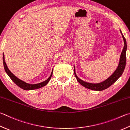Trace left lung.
<instances>
[{"label":"left lung","mask_w":130,"mask_h":130,"mask_svg":"<svg viewBox=\"0 0 130 130\" xmlns=\"http://www.w3.org/2000/svg\"><path fill=\"white\" fill-rule=\"evenodd\" d=\"M120 32L121 33L123 39L124 40V45L121 53V57H120L119 62L118 66V68H117V69L115 70V71L114 72V73H113V74L111 75L110 77H108L107 79H106L105 81H103L102 82H100V83H98V84H91V83H89V82H85L84 81H82V80H81V79H79V78L77 76V75L75 74V67H74V75L75 77H76L77 80L78 81V82L81 85L84 86L85 88H88L89 89L93 90H98V91L103 90L107 89L108 88V87H110L111 85H112L115 82H116L117 80L121 76L122 73H123L125 67H126V52L127 50V43H126V39L124 38V37L123 35L121 30H120Z\"/></svg>","instance_id":"left-lung-1"}]
</instances>
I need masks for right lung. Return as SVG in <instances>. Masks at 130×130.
<instances>
[{
    "label": "right lung",
    "mask_w": 130,
    "mask_h": 130,
    "mask_svg": "<svg viewBox=\"0 0 130 130\" xmlns=\"http://www.w3.org/2000/svg\"><path fill=\"white\" fill-rule=\"evenodd\" d=\"M3 65H4V70H5L6 72L7 73V74H8L9 78L12 80L13 81L14 83H15L17 85L20 87V88H22L23 89L25 90H35V89H39L41 88L42 87H43L44 86H45L48 83L49 80L51 79L52 75L53 74V71L52 72L51 74L50 75L48 79L44 82H42L41 83L39 84H27L26 82L22 81V80L19 79L18 78L16 77L15 75H14L13 73H12L11 72L10 70L8 69V68L7 67V66L6 65V63L4 61V53L3 55Z\"/></svg>",
    "instance_id": "1"
}]
</instances>
